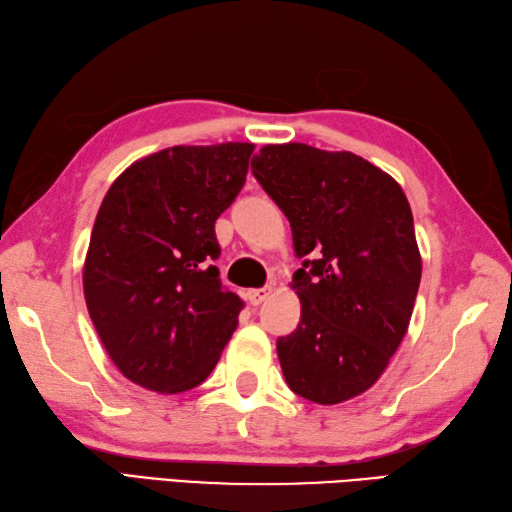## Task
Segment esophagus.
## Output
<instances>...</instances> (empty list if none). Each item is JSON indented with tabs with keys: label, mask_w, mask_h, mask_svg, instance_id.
<instances>
[{
	"label": "esophagus",
	"mask_w": 512,
	"mask_h": 512,
	"mask_svg": "<svg viewBox=\"0 0 512 512\" xmlns=\"http://www.w3.org/2000/svg\"><path fill=\"white\" fill-rule=\"evenodd\" d=\"M269 293H271V287H260V289H249L247 291V300H249V304H254V306H258V304H263L267 298H269Z\"/></svg>",
	"instance_id": "esophagus-1"
}]
</instances>
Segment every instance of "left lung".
Listing matches in <instances>:
<instances>
[{"label":"left lung","mask_w":512,"mask_h":512,"mask_svg":"<svg viewBox=\"0 0 512 512\" xmlns=\"http://www.w3.org/2000/svg\"><path fill=\"white\" fill-rule=\"evenodd\" d=\"M252 173L291 223L302 267L291 287L300 324L278 337L289 388L320 405L363 394L403 342L420 285V252L403 188L363 157L267 144Z\"/></svg>","instance_id":"1"}]
</instances>
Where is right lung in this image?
<instances>
[{
	"instance_id": "obj_1",
	"label": "right lung",
	"mask_w": 512,
	"mask_h": 512,
	"mask_svg": "<svg viewBox=\"0 0 512 512\" xmlns=\"http://www.w3.org/2000/svg\"><path fill=\"white\" fill-rule=\"evenodd\" d=\"M254 144L173 146L133 162L100 203L83 269L89 317L129 381L177 394L217 366L243 300L223 289L214 223Z\"/></svg>"
}]
</instances>
